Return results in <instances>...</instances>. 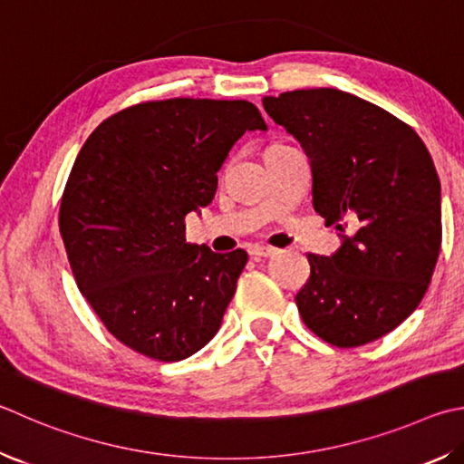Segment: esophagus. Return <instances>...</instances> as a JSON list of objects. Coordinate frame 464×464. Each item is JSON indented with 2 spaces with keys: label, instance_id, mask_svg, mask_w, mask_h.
Here are the masks:
<instances>
[{
  "label": "esophagus",
  "instance_id": "1",
  "mask_svg": "<svg viewBox=\"0 0 464 464\" xmlns=\"http://www.w3.org/2000/svg\"><path fill=\"white\" fill-rule=\"evenodd\" d=\"M247 251H249V256L256 257V259L269 257V256L276 254V249L274 247H267V246H251Z\"/></svg>",
  "mask_w": 464,
  "mask_h": 464
}]
</instances>
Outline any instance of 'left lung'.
<instances>
[{
    "instance_id": "obj_1",
    "label": "left lung",
    "mask_w": 464,
    "mask_h": 464,
    "mask_svg": "<svg viewBox=\"0 0 464 464\" xmlns=\"http://www.w3.org/2000/svg\"><path fill=\"white\" fill-rule=\"evenodd\" d=\"M264 109L304 148L314 210L341 237L331 257L308 254L302 320L334 347L382 339L422 302L440 251L430 151L398 117L339 89L264 97Z\"/></svg>"
}]
</instances>
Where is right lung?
I'll list each match as a JSON object with an SVG mask.
<instances>
[{
  "label": "right lung",
  "instance_id": "obj_1",
  "mask_svg": "<svg viewBox=\"0 0 464 464\" xmlns=\"http://www.w3.org/2000/svg\"><path fill=\"white\" fill-rule=\"evenodd\" d=\"M256 130L267 125L249 101L179 97L107 117L81 148L58 227L81 294L130 349L170 363L217 334L247 254L187 243L184 217Z\"/></svg>",
  "mask_w": 464,
  "mask_h": 464
}]
</instances>
